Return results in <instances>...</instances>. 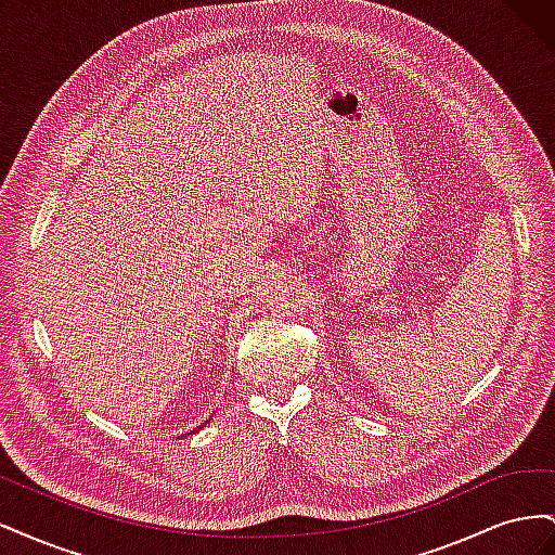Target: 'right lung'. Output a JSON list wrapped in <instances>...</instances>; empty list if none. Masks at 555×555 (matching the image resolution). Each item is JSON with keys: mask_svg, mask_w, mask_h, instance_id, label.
Listing matches in <instances>:
<instances>
[{"mask_svg": "<svg viewBox=\"0 0 555 555\" xmlns=\"http://www.w3.org/2000/svg\"><path fill=\"white\" fill-rule=\"evenodd\" d=\"M206 424H210V418H206ZM201 426H204V424H198V426H194V428H190V430H188V433H182V435H180V438H188V435H192V433H196V430H198V428H201Z\"/></svg>", "mask_w": 555, "mask_h": 555, "instance_id": "add662e5", "label": "right lung"}]
</instances>
